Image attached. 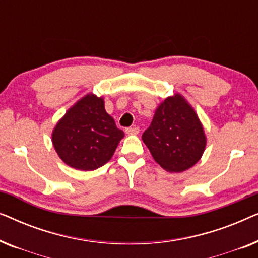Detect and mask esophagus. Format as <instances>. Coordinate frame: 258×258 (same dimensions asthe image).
Segmentation results:
<instances>
[{
    "instance_id": "34e87169",
    "label": "esophagus",
    "mask_w": 258,
    "mask_h": 258,
    "mask_svg": "<svg viewBox=\"0 0 258 258\" xmlns=\"http://www.w3.org/2000/svg\"><path fill=\"white\" fill-rule=\"evenodd\" d=\"M125 133L129 134V135H134V134H139L140 128L139 126H129V128H125Z\"/></svg>"
}]
</instances>
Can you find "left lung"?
<instances>
[{
  "instance_id": "8db88e82",
  "label": "left lung",
  "mask_w": 258,
  "mask_h": 258,
  "mask_svg": "<svg viewBox=\"0 0 258 258\" xmlns=\"http://www.w3.org/2000/svg\"><path fill=\"white\" fill-rule=\"evenodd\" d=\"M154 160L170 172L191 168L202 156L206 136L194 109L181 95L168 97L142 135Z\"/></svg>"
}]
</instances>
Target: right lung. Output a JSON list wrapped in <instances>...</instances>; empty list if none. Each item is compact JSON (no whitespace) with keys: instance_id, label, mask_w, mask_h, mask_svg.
<instances>
[{"instance_id":"obj_1","label":"right lung","mask_w":258,"mask_h":258,"mask_svg":"<svg viewBox=\"0 0 258 258\" xmlns=\"http://www.w3.org/2000/svg\"><path fill=\"white\" fill-rule=\"evenodd\" d=\"M123 136L105 111L103 98L87 95L56 124L52 144L64 163L89 171L110 160Z\"/></svg>"}]
</instances>
